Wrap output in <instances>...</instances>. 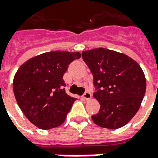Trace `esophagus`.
Instances as JSON below:
<instances>
[{"mask_svg":"<svg viewBox=\"0 0 158 158\" xmlns=\"http://www.w3.org/2000/svg\"><path fill=\"white\" fill-rule=\"evenodd\" d=\"M91 97H92V95L89 92H85L84 94V96H83V98L85 100H87V101L91 99Z\"/></svg>","mask_w":158,"mask_h":158,"instance_id":"34e87169","label":"esophagus"}]
</instances>
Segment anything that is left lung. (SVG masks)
Wrapping results in <instances>:
<instances>
[{
  "label": "left lung",
  "instance_id": "obj_1",
  "mask_svg": "<svg viewBox=\"0 0 158 158\" xmlns=\"http://www.w3.org/2000/svg\"><path fill=\"white\" fill-rule=\"evenodd\" d=\"M94 78V97L101 105L93 115L96 125L116 129L127 124L138 112L145 96L146 77L140 66L125 54L106 48L82 52Z\"/></svg>",
  "mask_w": 158,
  "mask_h": 158
}]
</instances>
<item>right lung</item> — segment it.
Wrapping results in <instances>:
<instances>
[{
  "label": "right lung",
  "instance_id": "right-lung-1",
  "mask_svg": "<svg viewBox=\"0 0 158 158\" xmlns=\"http://www.w3.org/2000/svg\"><path fill=\"white\" fill-rule=\"evenodd\" d=\"M79 52H45L19 67L13 79V93L26 118L41 129L62 124L76 98L67 95L62 79Z\"/></svg>",
  "mask_w": 158,
  "mask_h": 158
}]
</instances>
